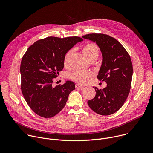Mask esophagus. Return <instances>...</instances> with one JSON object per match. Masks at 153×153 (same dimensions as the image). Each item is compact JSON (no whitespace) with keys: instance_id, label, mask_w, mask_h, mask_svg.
I'll use <instances>...</instances> for the list:
<instances>
[{"instance_id":"esophagus-1","label":"esophagus","mask_w":153,"mask_h":153,"mask_svg":"<svg viewBox=\"0 0 153 153\" xmlns=\"http://www.w3.org/2000/svg\"><path fill=\"white\" fill-rule=\"evenodd\" d=\"M83 85H80V84H79V83H77L76 85V88H77V89H79V88H80V89H82L83 88Z\"/></svg>"}]
</instances>
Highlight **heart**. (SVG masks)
I'll return each mask as SVG.
<instances>
[{"instance_id": "obj_1", "label": "heart", "mask_w": 153, "mask_h": 153, "mask_svg": "<svg viewBox=\"0 0 153 153\" xmlns=\"http://www.w3.org/2000/svg\"><path fill=\"white\" fill-rule=\"evenodd\" d=\"M82 51L85 58L89 62H94L99 56V48L96 43L94 42H87L83 45ZM71 54V51H69L64 57L63 65L65 68H67L69 66ZM90 77L91 74L90 73L82 71H76L70 75V77L73 80L81 84L86 83Z\"/></svg>"}]
</instances>
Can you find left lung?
<instances>
[{
  "instance_id": "1",
  "label": "left lung",
  "mask_w": 153,
  "mask_h": 153,
  "mask_svg": "<svg viewBox=\"0 0 153 153\" xmlns=\"http://www.w3.org/2000/svg\"><path fill=\"white\" fill-rule=\"evenodd\" d=\"M82 37L96 42L100 48L103 62L97 79L107 83L102 90L93 87L96 94L88 105L100 115L112 114L123 106L130 91L133 76L131 57L121 43L110 36L93 33Z\"/></svg>"
}]
</instances>
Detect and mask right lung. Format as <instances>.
I'll return each mask as SVG.
<instances>
[{"label": "right lung", "instance_id": "right-lung-1", "mask_svg": "<svg viewBox=\"0 0 153 153\" xmlns=\"http://www.w3.org/2000/svg\"><path fill=\"white\" fill-rule=\"evenodd\" d=\"M81 37H48L31 45L22 59L20 64L21 90L27 104L37 115L50 118L65 106L75 84L67 81L53 86L54 79L63 68L67 53Z\"/></svg>", "mask_w": 153, "mask_h": 153}]
</instances>
